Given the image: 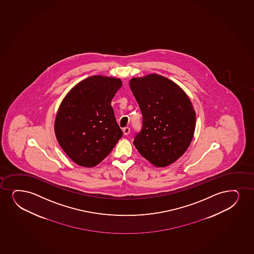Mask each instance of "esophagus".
<instances>
[{"instance_id":"obj_1","label":"esophagus","mask_w":254,"mask_h":254,"mask_svg":"<svg viewBox=\"0 0 254 254\" xmlns=\"http://www.w3.org/2000/svg\"><path fill=\"white\" fill-rule=\"evenodd\" d=\"M123 133H124V134L126 135V136H127V135H128L129 133H130V128H129V127H124V128H123Z\"/></svg>"}]
</instances>
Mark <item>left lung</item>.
Returning a JSON list of instances; mask_svg holds the SVG:
<instances>
[{"mask_svg":"<svg viewBox=\"0 0 254 254\" xmlns=\"http://www.w3.org/2000/svg\"><path fill=\"white\" fill-rule=\"evenodd\" d=\"M129 85L143 116L135 147L154 166L175 163L194 133L196 115L189 97L175 82L155 73L132 78Z\"/></svg>","mask_w":254,"mask_h":254,"instance_id":"left-lung-1","label":"left lung"}]
</instances>
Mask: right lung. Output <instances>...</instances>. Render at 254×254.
<instances>
[{
    "mask_svg": "<svg viewBox=\"0 0 254 254\" xmlns=\"http://www.w3.org/2000/svg\"><path fill=\"white\" fill-rule=\"evenodd\" d=\"M122 85L120 78L91 76L72 87L60 105L56 136L65 153L79 166L97 165L123 137L111 107Z\"/></svg>",
    "mask_w": 254,
    "mask_h": 254,
    "instance_id": "1",
    "label": "right lung"
}]
</instances>
